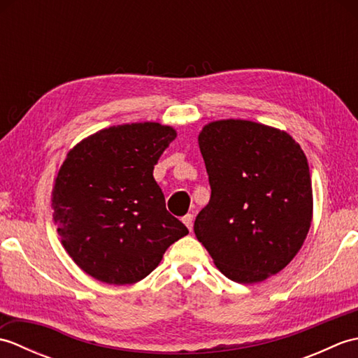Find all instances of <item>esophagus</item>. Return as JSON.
Returning a JSON list of instances; mask_svg holds the SVG:
<instances>
[{
    "mask_svg": "<svg viewBox=\"0 0 358 358\" xmlns=\"http://www.w3.org/2000/svg\"><path fill=\"white\" fill-rule=\"evenodd\" d=\"M181 222L186 224L189 231H192V224H194V215L192 214H186L183 218H181Z\"/></svg>",
    "mask_w": 358,
    "mask_h": 358,
    "instance_id": "34e87169",
    "label": "esophagus"
}]
</instances>
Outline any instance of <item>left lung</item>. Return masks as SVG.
<instances>
[{
	"label": "left lung",
	"instance_id": "8db88e82",
	"mask_svg": "<svg viewBox=\"0 0 358 358\" xmlns=\"http://www.w3.org/2000/svg\"><path fill=\"white\" fill-rule=\"evenodd\" d=\"M210 200L194 232L218 271L235 283L275 275L301 249L313 222L305 152L280 129L218 120L199 135Z\"/></svg>",
	"mask_w": 358,
	"mask_h": 358
}]
</instances>
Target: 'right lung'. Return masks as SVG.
Wrapping results in <instances>:
<instances>
[{
	"instance_id": "obj_1",
	"label": "right lung",
	"mask_w": 358,
	"mask_h": 358,
	"mask_svg": "<svg viewBox=\"0 0 358 358\" xmlns=\"http://www.w3.org/2000/svg\"><path fill=\"white\" fill-rule=\"evenodd\" d=\"M177 131L154 121L101 129L67 152L52 191L53 222L78 268L108 285L148 277L189 234L166 209L154 166Z\"/></svg>"
}]
</instances>
